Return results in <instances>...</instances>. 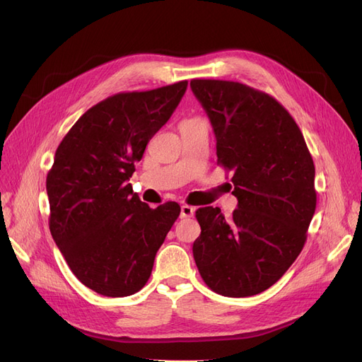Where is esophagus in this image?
Here are the masks:
<instances>
[{"label": "esophagus", "instance_id": "34e87169", "mask_svg": "<svg viewBox=\"0 0 362 362\" xmlns=\"http://www.w3.org/2000/svg\"><path fill=\"white\" fill-rule=\"evenodd\" d=\"M194 216V208L190 205H181V218H189Z\"/></svg>", "mask_w": 362, "mask_h": 362}]
</instances>
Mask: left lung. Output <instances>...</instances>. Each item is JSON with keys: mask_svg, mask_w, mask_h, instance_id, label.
Wrapping results in <instances>:
<instances>
[{"mask_svg": "<svg viewBox=\"0 0 362 362\" xmlns=\"http://www.w3.org/2000/svg\"><path fill=\"white\" fill-rule=\"evenodd\" d=\"M216 134L217 164L233 172L238 208L196 211L193 257L204 282L228 298L272 287L298 258L315 211L314 161L275 98L237 81L192 80Z\"/></svg>", "mask_w": 362, "mask_h": 362, "instance_id": "8db88e82", "label": "left lung"}]
</instances>
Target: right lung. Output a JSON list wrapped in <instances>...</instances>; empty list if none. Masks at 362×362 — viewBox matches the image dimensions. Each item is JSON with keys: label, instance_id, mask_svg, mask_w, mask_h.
I'll return each instance as SVG.
<instances>
[{"label": "right lung", "instance_id": "1", "mask_svg": "<svg viewBox=\"0 0 362 362\" xmlns=\"http://www.w3.org/2000/svg\"><path fill=\"white\" fill-rule=\"evenodd\" d=\"M187 81L124 92L89 108L63 137L47 177L49 231L86 287L124 298L145 287L181 208H149L128 182Z\"/></svg>", "mask_w": 362, "mask_h": 362}]
</instances>
